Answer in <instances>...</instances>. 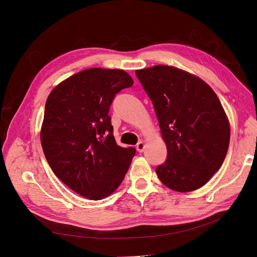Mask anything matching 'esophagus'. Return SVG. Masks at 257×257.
<instances>
[{
	"label": "esophagus",
	"mask_w": 257,
	"mask_h": 257,
	"mask_svg": "<svg viewBox=\"0 0 257 257\" xmlns=\"http://www.w3.org/2000/svg\"><path fill=\"white\" fill-rule=\"evenodd\" d=\"M144 149H145V144H144V142H139L138 144H137V150L140 152V153H142L143 151H144Z\"/></svg>",
	"instance_id": "esophagus-1"
}]
</instances>
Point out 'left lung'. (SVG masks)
Listing matches in <instances>:
<instances>
[{
  "instance_id": "1",
  "label": "left lung",
  "mask_w": 257,
  "mask_h": 257,
  "mask_svg": "<svg viewBox=\"0 0 257 257\" xmlns=\"http://www.w3.org/2000/svg\"><path fill=\"white\" fill-rule=\"evenodd\" d=\"M153 103L168 155L158 178L177 192L203 186L226 157L230 126L215 92L203 80L174 66L136 72Z\"/></svg>"
}]
</instances>
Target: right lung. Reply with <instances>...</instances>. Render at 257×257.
I'll list each match as a JSON object with an SVG mask.
<instances>
[{
	"instance_id": "right-lung-1",
	"label": "right lung",
	"mask_w": 257,
	"mask_h": 257,
	"mask_svg": "<svg viewBox=\"0 0 257 257\" xmlns=\"http://www.w3.org/2000/svg\"><path fill=\"white\" fill-rule=\"evenodd\" d=\"M120 70L88 69L61 82L49 94L40 132L54 174L90 200L112 194L123 181L136 148L119 147L109 113L115 94L132 86Z\"/></svg>"
}]
</instances>
